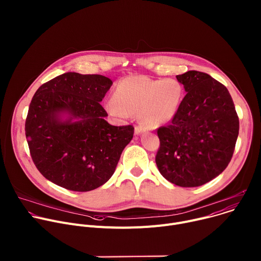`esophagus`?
Listing matches in <instances>:
<instances>
[{
	"label": "esophagus",
	"instance_id": "obj_1",
	"mask_svg": "<svg viewBox=\"0 0 261 261\" xmlns=\"http://www.w3.org/2000/svg\"><path fill=\"white\" fill-rule=\"evenodd\" d=\"M146 131H147V128L144 127V126H142V125H137V126L135 127V133H136V134H141V133H144V132H146Z\"/></svg>",
	"mask_w": 261,
	"mask_h": 261
}]
</instances>
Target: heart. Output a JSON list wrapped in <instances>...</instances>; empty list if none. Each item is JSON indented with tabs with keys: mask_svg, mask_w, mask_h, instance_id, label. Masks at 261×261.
Masks as SVG:
<instances>
[{
	"mask_svg": "<svg viewBox=\"0 0 261 261\" xmlns=\"http://www.w3.org/2000/svg\"><path fill=\"white\" fill-rule=\"evenodd\" d=\"M182 97V85L174 79L153 80L135 75L118 83L114 99L107 100L105 107L114 117L125 119L138 115L146 126L157 127L174 117Z\"/></svg>",
	"mask_w": 261,
	"mask_h": 261,
	"instance_id": "obj_1",
	"label": "heart"
}]
</instances>
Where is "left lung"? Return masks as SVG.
<instances>
[{"instance_id":"1","label":"left lung","mask_w":261,"mask_h":261,"mask_svg":"<svg viewBox=\"0 0 261 261\" xmlns=\"http://www.w3.org/2000/svg\"><path fill=\"white\" fill-rule=\"evenodd\" d=\"M176 80L187 94L172 120L157 129L160 147L156 164L170 182L198 187L229 164L239 135V117L226 87L208 74L191 70Z\"/></svg>"}]
</instances>
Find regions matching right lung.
Returning <instances> with one entry per match:
<instances>
[{"label":"right lung","instance_id":"1","mask_svg":"<svg viewBox=\"0 0 261 261\" xmlns=\"http://www.w3.org/2000/svg\"><path fill=\"white\" fill-rule=\"evenodd\" d=\"M111 85L99 74L67 72L35 93L24 128L30 154L40 173L60 187L77 192L100 187L131 141L132 125L104 120L100 102Z\"/></svg>","mask_w":261,"mask_h":261}]
</instances>
